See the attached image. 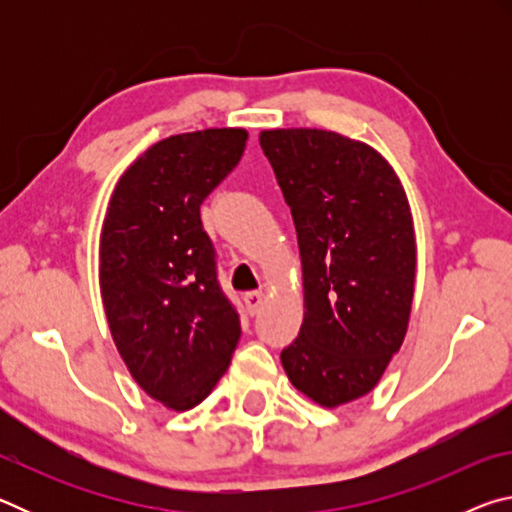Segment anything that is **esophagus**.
Listing matches in <instances>:
<instances>
[{"mask_svg": "<svg viewBox=\"0 0 512 512\" xmlns=\"http://www.w3.org/2000/svg\"><path fill=\"white\" fill-rule=\"evenodd\" d=\"M244 302H246L248 314L255 316L257 311H259V307L264 305V296L259 291H250V293H246V296H244Z\"/></svg>", "mask_w": 512, "mask_h": 512, "instance_id": "obj_1", "label": "esophagus"}]
</instances>
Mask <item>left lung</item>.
<instances>
[{
    "instance_id": "obj_1",
    "label": "left lung",
    "mask_w": 512,
    "mask_h": 512,
    "mask_svg": "<svg viewBox=\"0 0 512 512\" xmlns=\"http://www.w3.org/2000/svg\"><path fill=\"white\" fill-rule=\"evenodd\" d=\"M298 232L305 320L284 372L320 406L359 400L402 348L415 291L404 187L372 146L320 128L259 133Z\"/></svg>"
}]
</instances>
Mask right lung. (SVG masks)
<instances>
[{"label": "right lung", "mask_w": 512, "mask_h": 512, "mask_svg": "<svg viewBox=\"0 0 512 512\" xmlns=\"http://www.w3.org/2000/svg\"><path fill=\"white\" fill-rule=\"evenodd\" d=\"M246 140L244 128H205L153 144L119 178L103 219L99 284L112 341L142 391L173 411L212 393L241 336L201 203Z\"/></svg>", "instance_id": "right-lung-1"}]
</instances>
